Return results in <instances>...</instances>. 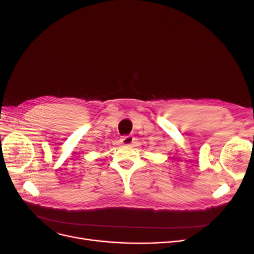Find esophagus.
<instances>
[{
	"label": "esophagus",
	"mask_w": 254,
	"mask_h": 254,
	"mask_svg": "<svg viewBox=\"0 0 254 254\" xmlns=\"http://www.w3.org/2000/svg\"><path fill=\"white\" fill-rule=\"evenodd\" d=\"M134 137L132 136H125L122 138V143L125 145H130L132 142H134Z\"/></svg>",
	"instance_id": "1"
}]
</instances>
